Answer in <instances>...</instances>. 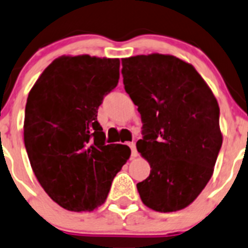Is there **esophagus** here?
Instances as JSON below:
<instances>
[{"label":"esophagus","mask_w":248,"mask_h":248,"mask_svg":"<svg viewBox=\"0 0 248 248\" xmlns=\"http://www.w3.org/2000/svg\"><path fill=\"white\" fill-rule=\"evenodd\" d=\"M128 146L129 148H131V150H132V156H133V157H136L137 156V149H136V143H128Z\"/></svg>","instance_id":"1"}]
</instances>
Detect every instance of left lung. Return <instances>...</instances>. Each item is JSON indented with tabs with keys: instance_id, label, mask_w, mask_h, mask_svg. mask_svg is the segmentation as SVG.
I'll return each instance as SVG.
<instances>
[{
	"instance_id": "obj_1",
	"label": "left lung",
	"mask_w": 248,
	"mask_h": 248,
	"mask_svg": "<svg viewBox=\"0 0 248 248\" xmlns=\"http://www.w3.org/2000/svg\"><path fill=\"white\" fill-rule=\"evenodd\" d=\"M121 74L143 124L137 149L151 167L137 184L141 201L157 212L185 208L211 179L222 148L217 99L195 68L173 55L124 58Z\"/></svg>"
}]
</instances>
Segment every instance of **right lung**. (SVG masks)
I'll return each mask as SVG.
<instances>
[{
    "instance_id": "obj_1",
    "label": "right lung",
    "mask_w": 248,
    "mask_h": 248,
    "mask_svg": "<svg viewBox=\"0 0 248 248\" xmlns=\"http://www.w3.org/2000/svg\"><path fill=\"white\" fill-rule=\"evenodd\" d=\"M120 60L60 57L29 93L24 143L46 193L63 208L90 212L104 203L131 149L105 144L97 120L103 99L119 83Z\"/></svg>"
}]
</instances>
